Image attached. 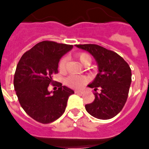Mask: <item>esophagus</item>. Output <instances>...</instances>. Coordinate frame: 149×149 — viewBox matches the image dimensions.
<instances>
[{
    "label": "esophagus",
    "mask_w": 149,
    "mask_h": 149,
    "mask_svg": "<svg viewBox=\"0 0 149 149\" xmlns=\"http://www.w3.org/2000/svg\"><path fill=\"white\" fill-rule=\"evenodd\" d=\"M75 93L76 94H80V95H82V94H84V91H79V90H76Z\"/></svg>",
    "instance_id": "obj_1"
}]
</instances>
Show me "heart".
<instances>
[{"instance_id": "b5f03b06", "label": "heart", "mask_w": 149, "mask_h": 149, "mask_svg": "<svg viewBox=\"0 0 149 149\" xmlns=\"http://www.w3.org/2000/svg\"><path fill=\"white\" fill-rule=\"evenodd\" d=\"M77 58L79 61L82 64H84L87 61H91V57L89 54L86 53H80L77 55ZM67 64V58L65 57L62 58L60 60L59 64H58V69L61 72H64L66 68ZM88 81V78L84 76H79V75H70L65 79V83L67 86H69L72 88H80L83 86H84Z\"/></svg>"}]
</instances>
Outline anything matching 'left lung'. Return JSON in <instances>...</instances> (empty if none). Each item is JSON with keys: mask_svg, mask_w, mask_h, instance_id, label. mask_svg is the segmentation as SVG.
I'll use <instances>...</instances> for the list:
<instances>
[{"mask_svg": "<svg viewBox=\"0 0 149 149\" xmlns=\"http://www.w3.org/2000/svg\"><path fill=\"white\" fill-rule=\"evenodd\" d=\"M96 60L98 73L88 87L95 91L92 103L85 105L87 112L100 120H109L117 115L127 102L131 84V70L117 53L97 44H78Z\"/></svg>", "mask_w": 149, "mask_h": 149, "instance_id": "1", "label": "left lung"}]
</instances>
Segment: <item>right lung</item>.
<instances>
[{
  "label": "right lung",
  "instance_id": "1",
  "mask_svg": "<svg viewBox=\"0 0 149 149\" xmlns=\"http://www.w3.org/2000/svg\"><path fill=\"white\" fill-rule=\"evenodd\" d=\"M73 46L54 41L40 42L23 54L17 65L14 87L22 108L33 120L50 123L61 116L67 101L74 94L59 83L58 90L49 91L52 77L58 73L60 58Z\"/></svg>",
  "mask_w": 149,
  "mask_h": 149
}]
</instances>
